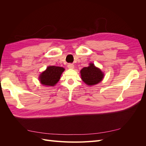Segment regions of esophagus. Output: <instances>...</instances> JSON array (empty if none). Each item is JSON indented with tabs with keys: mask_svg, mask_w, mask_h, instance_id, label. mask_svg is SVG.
I'll list each match as a JSON object with an SVG mask.
<instances>
[{
	"mask_svg": "<svg viewBox=\"0 0 146 146\" xmlns=\"http://www.w3.org/2000/svg\"><path fill=\"white\" fill-rule=\"evenodd\" d=\"M68 68L69 69H74V65L73 64H69L68 65Z\"/></svg>",
	"mask_w": 146,
	"mask_h": 146,
	"instance_id": "34e87169",
	"label": "esophagus"
}]
</instances>
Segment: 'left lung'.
Listing matches in <instances>:
<instances>
[{
	"label": "left lung",
	"instance_id": "1",
	"mask_svg": "<svg viewBox=\"0 0 146 146\" xmlns=\"http://www.w3.org/2000/svg\"><path fill=\"white\" fill-rule=\"evenodd\" d=\"M80 74L82 80L88 86L99 83L104 77L103 72L99 68L96 67L93 63H90L89 66L83 68L80 70Z\"/></svg>",
	"mask_w": 146,
	"mask_h": 146
}]
</instances>
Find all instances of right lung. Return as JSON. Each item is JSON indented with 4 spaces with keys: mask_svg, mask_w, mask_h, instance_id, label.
Wrapping results in <instances>:
<instances>
[{
    "mask_svg": "<svg viewBox=\"0 0 146 146\" xmlns=\"http://www.w3.org/2000/svg\"><path fill=\"white\" fill-rule=\"evenodd\" d=\"M64 69L59 66H48L46 70L39 76V80L42 85L47 86H54L60 80Z\"/></svg>",
    "mask_w": 146,
    "mask_h": 146,
    "instance_id": "add662e5",
    "label": "right lung"
}]
</instances>
